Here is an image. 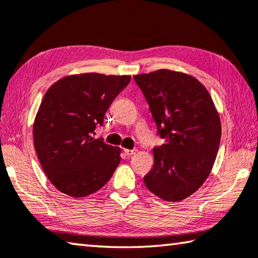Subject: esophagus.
Returning <instances> with one entry per match:
<instances>
[{
    "label": "esophagus",
    "instance_id": "1",
    "mask_svg": "<svg viewBox=\"0 0 258 258\" xmlns=\"http://www.w3.org/2000/svg\"><path fill=\"white\" fill-rule=\"evenodd\" d=\"M137 149H124V152L127 156H132V155H134V154H137Z\"/></svg>",
    "mask_w": 258,
    "mask_h": 258
}]
</instances>
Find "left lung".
<instances>
[{
    "label": "left lung",
    "instance_id": "obj_1",
    "mask_svg": "<svg viewBox=\"0 0 258 258\" xmlns=\"http://www.w3.org/2000/svg\"><path fill=\"white\" fill-rule=\"evenodd\" d=\"M134 81L165 140L154 148V167L143 181L157 197L180 202L212 171L221 141L220 116L206 87L186 74L160 69L135 75Z\"/></svg>",
    "mask_w": 258,
    "mask_h": 258
}]
</instances>
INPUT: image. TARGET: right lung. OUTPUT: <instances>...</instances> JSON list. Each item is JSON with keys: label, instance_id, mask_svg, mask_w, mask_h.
<instances>
[{"label": "right lung", "instance_id": "obj_1", "mask_svg": "<svg viewBox=\"0 0 258 258\" xmlns=\"http://www.w3.org/2000/svg\"><path fill=\"white\" fill-rule=\"evenodd\" d=\"M131 76L91 73L67 76L46 91L34 121L35 150L59 191L85 197L110 180L120 149L94 139L97 126Z\"/></svg>", "mask_w": 258, "mask_h": 258}]
</instances>
